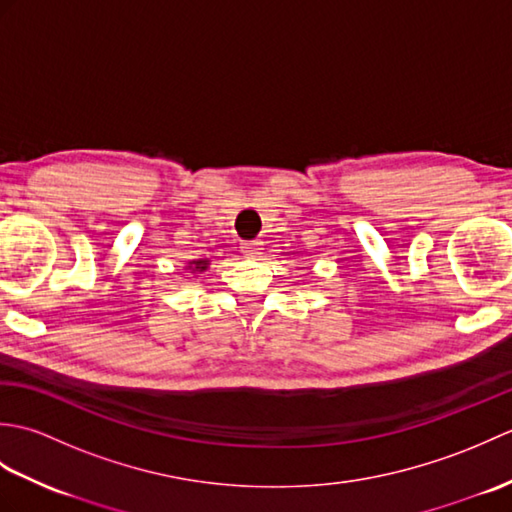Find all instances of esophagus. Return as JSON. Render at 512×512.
Instances as JSON below:
<instances>
[{
  "mask_svg": "<svg viewBox=\"0 0 512 512\" xmlns=\"http://www.w3.org/2000/svg\"><path fill=\"white\" fill-rule=\"evenodd\" d=\"M242 253L246 255V257H257V255H262V244L259 242H242Z\"/></svg>",
  "mask_w": 512,
  "mask_h": 512,
  "instance_id": "34e87169",
  "label": "esophagus"
}]
</instances>
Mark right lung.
<instances>
[{"mask_svg":"<svg viewBox=\"0 0 512 512\" xmlns=\"http://www.w3.org/2000/svg\"><path fill=\"white\" fill-rule=\"evenodd\" d=\"M211 266V262L209 259H193V262H187V266H184V270H187V273H204L206 268Z\"/></svg>","mask_w":512,"mask_h":512,"instance_id":"obj_1","label":"right lung"}]
</instances>
